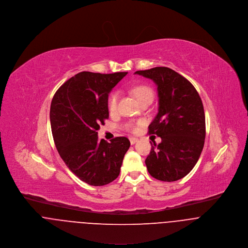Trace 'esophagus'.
<instances>
[{
	"label": "esophagus",
	"mask_w": 248,
	"mask_h": 248,
	"mask_svg": "<svg viewBox=\"0 0 248 248\" xmlns=\"http://www.w3.org/2000/svg\"><path fill=\"white\" fill-rule=\"evenodd\" d=\"M129 141H130L131 145H134V144H136L138 142V139L134 138V137H131V138H129Z\"/></svg>",
	"instance_id": "esophagus-1"
}]
</instances>
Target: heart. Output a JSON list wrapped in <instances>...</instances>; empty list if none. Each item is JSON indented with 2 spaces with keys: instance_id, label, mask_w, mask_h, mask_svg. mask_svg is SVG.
I'll use <instances>...</instances> for the list:
<instances>
[{
  "instance_id": "b5f03b06",
  "label": "heart",
  "mask_w": 248,
  "mask_h": 248,
  "mask_svg": "<svg viewBox=\"0 0 248 248\" xmlns=\"http://www.w3.org/2000/svg\"><path fill=\"white\" fill-rule=\"evenodd\" d=\"M132 93L135 95V97L140 102H143V101L149 100V99L150 100L153 99V90L149 86L145 85V84L135 86L132 89ZM119 100H120V92L119 91H114L109 95L108 99H107V108L111 114H114L118 111ZM142 124H143L142 121H139L137 123L130 122V123L125 124V128L130 131H136L137 127Z\"/></svg>"
}]
</instances>
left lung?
Returning a JSON list of instances; mask_svg holds the SVG:
<instances>
[{
	"label": "left lung",
	"mask_w": 248,
	"mask_h": 248,
	"mask_svg": "<svg viewBox=\"0 0 248 248\" xmlns=\"http://www.w3.org/2000/svg\"><path fill=\"white\" fill-rule=\"evenodd\" d=\"M135 74L157 85L158 113L149 124V134L162 139L146 159L149 174L172 182L186 176L196 166L205 140V114L194 85L168 67H155ZM151 144V143H150Z\"/></svg>",
	"instance_id": "8db88e82"
}]
</instances>
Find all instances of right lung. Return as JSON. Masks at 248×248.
Masks as SVG:
<instances>
[{
  "label": "right lung",
  "instance_id": "1",
  "mask_svg": "<svg viewBox=\"0 0 248 248\" xmlns=\"http://www.w3.org/2000/svg\"><path fill=\"white\" fill-rule=\"evenodd\" d=\"M126 75L78 73L59 87L50 103L51 133L60 157L74 174L92 186L109 184L119 176L130 147L126 137L108 143L99 141L97 132L109 117L110 91Z\"/></svg>",
  "mask_w": 248,
  "mask_h": 248
}]
</instances>
